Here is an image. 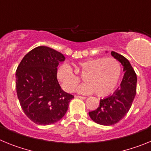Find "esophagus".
<instances>
[{"instance_id": "esophagus-1", "label": "esophagus", "mask_w": 151, "mask_h": 151, "mask_svg": "<svg viewBox=\"0 0 151 151\" xmlns=\"http://www.w3.org/2000/svg\"><path fill=\"white\" fill-rule=\"evenodd\" d=\"M75 97H76V98H80V99H85L86 97H83V96H79V95H76Z\"/></svg>"}]
</instances>
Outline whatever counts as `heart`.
Returning <instances> with one entry per match:
<instances>
[{
    "mask_svg": "<svg viewBox=\"0 0 151 151\" xmlns=\"http://www.w3.org/2000/svg\"><path fill=\"white\" fill-rule=\"evenodd\" d=\"M76 71L84 76L85 83L77 88L80 94H94L99 97L111 93L116 87L122 73L120 63L113 57H98L79 63ZM57 77L62 87L67 92L75 90L80 78L66 63L61 64L57 70Z\"/></svg>",
    "mask_w": 151,
    "mask_h": 151,
    "instance_id": "1",
    "label": "heart"
}]
</instances>
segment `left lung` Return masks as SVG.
<instances>
[{
	"label": "left lung",
	"instance_id": "1",
	"mask_svg": "<svg viewBox=\"0 0 151 151\" xmlns=\"http://www.w3.org/2000/svg\"><path fill=\"white\" fill-rule=\"evenodd\" d=\"M111 54L122 63L125 73L120 87L113 94L101 99L97 110L88 113L92 120L103 125H113L119 122L130 110L136 94L137 76L129 61L114 51Z\"/></svg>",
	"mask_w": 151,
	"mask_h": 151
}]
</instances>
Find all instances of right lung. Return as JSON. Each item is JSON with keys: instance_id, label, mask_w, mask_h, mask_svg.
<instances>
[{"instance_id": "add662e5", "label": "right lung", "mask_w": 151, "mask_h": 151, "mask_svg": "<svg viewBox=\"0 0 151 151\" xmlns=\"http://www.w3.org/2000/svg\"><path fill=\"white\" fill-rule=\"evenodd\" d=\"M65 60L61 53L45 46L29 51L16 72V88L22 110L38 125H50L66 114L74 96L61 89L57 66Z\"/></svg>"}]
</instances>
